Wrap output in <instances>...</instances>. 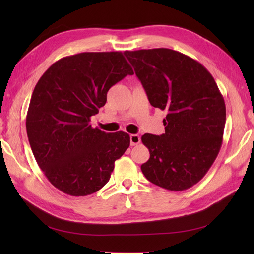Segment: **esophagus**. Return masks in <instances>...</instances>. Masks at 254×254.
Here are the masks:
<instances>
[{"label": "esophagus", "mask_w": 254, "mask_h": 254, "mask_svg": "<svg viewBox=\"0 0 254 254\" xmlns=\"http://www.w3.org/2000/svg\"><path fill=\"white\" fill-rule=\"evenodd\" d=\"M130 141H131V146H135V145L139 144V142H141V137H139L138 134H131Z\"/></svg>", "instance_id": "1"}]
</instances>
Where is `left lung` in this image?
Segmentation results:
<instances>
[{
	"label": "left lung",
	"mask_w": 254,
	"mask_h": 254,
	"mask_svg": "<svg viewBox=\"0 0 254 254\" xmlns=\"http://www.w3.org/2000/svg\"><path fill=\"white\" fill-rule=\"evenodd\" d=\"M124 55L150 105L167 112L164 134L142 136L150 154L143 174L167 190H187L206 175L222 147L223 95L207 69L183 53L158 48Z\"/></svg>",
	"instance_id": "8db88e82"
}]
</instances>
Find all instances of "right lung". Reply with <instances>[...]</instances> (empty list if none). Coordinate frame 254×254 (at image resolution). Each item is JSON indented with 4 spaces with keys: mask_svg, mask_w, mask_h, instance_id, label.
I'll list each match as a JSON object with an SVG mask.
<instances>
[{
    "mask_svg": "<svg viewBox=\"0 0 254 254\" xmlns=\"http://www.w3.org/2000/svg\"><path fill=\"white\" fill-rule=\"evenodd\" d=\"M133 69L122 52H83L53 63L38 80L26 130L38 166L67 195L93 194L109 181L130 135L91 127L107 93Z\"/></svg>",
    "mask_w": 254,
    "mask_h": 254,
    "instance_id": "right-lung-1",
    "label": "right lung"
}]
</instances>
